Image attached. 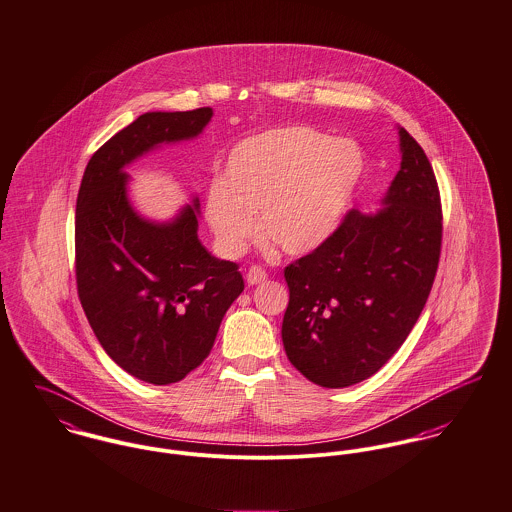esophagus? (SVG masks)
I'll return each mask as SVG.
<instances>
[{
	"mask_svg": "<svg viewBox=\"0 0 512 512\" xmlns=\"http://www.w3.org/2000/svg\"><path fill=\"white\" fill-rule=\"evenodd\" d=\"M267 271L265 269H261V267H257V265H253V267H249V271H247V275H245V279H247V284H259L263 283V281H267Z\"/></svg>",
	"mask_w": 512,
	"mask_h": 512,
	"instance_id": "34e87169",
	"label": "esophagus"
}]
</instances>
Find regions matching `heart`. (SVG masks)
Returning a JSON list of instances; mask_svg holds the SVG:
<instances>
[{
  "instance_id": "obj_1",
  "label": "heart",
  "mask_w": 512,
  "mask_h": 512,
  "mask_svg": "<svg viewBox=\"0 0 512 512\" xmlns=\"http://www.w3.org/2000/svg\"><path fill=\"white\" fill-rule=\"evenodd\" d=\"M363 169L353 141L310 125L245 137L229 151L224 176L206 188L204 214L220 253L239 257L259 235V220L265 239L284 253L318 249L340 226Z\"/></svg>"
}]
</instances>
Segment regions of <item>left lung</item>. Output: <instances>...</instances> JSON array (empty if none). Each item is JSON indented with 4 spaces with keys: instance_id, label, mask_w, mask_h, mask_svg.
Instances as JSON below:
<instances>
[{
    "instance_id": "left-lung-1",
    "label": "left lung",
    "mask_w": 512,
    "mask_h": 512,
    "mask_svg": "<svg viewBox=\"0 0 512 512\" xmlns=\"http://www.w3.org/2000/svg\"><path fill=\"white\" fill-rule=\"evenodd\" d=\"M400 171L375 214L349 210L334 235L284 269L288 361L341 389L375 375L414 328L440 261L442 202L432 165L398 127Z\"/></svg>"
}]
</instances>
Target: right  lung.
<instances>
[{
    "instance_id": "add662e5",
    "label": "right lung",
    "mask_w": 512,
    "mask_h": 512,
    "mask_svg": "<svg viewBox=\"0 0 512 512\" xmlns=\"http://www.w3.org/2000/svg\"><path fill=\"white\" fill-rule=\"evenodd\" d=\"M212 115H139L92 155L78 190V298L106 353L151 385L184 379L210 355L245 284L235 263L200 243L198 198L171 222L145 220L127 198L125 167L163 143L198 137Z\"/></svg>"
}]
</instances>
